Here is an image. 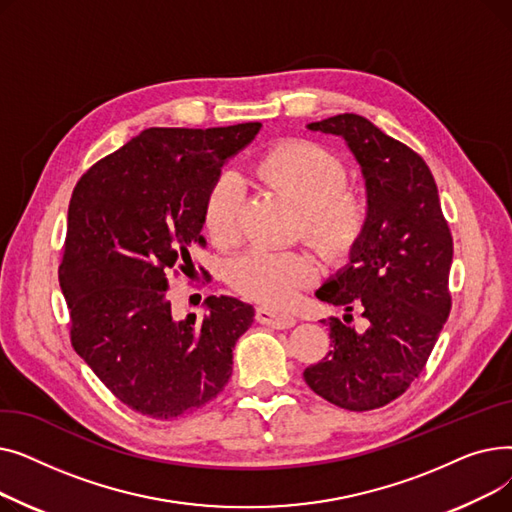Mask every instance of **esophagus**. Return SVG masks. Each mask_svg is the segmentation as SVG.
<instances>
[{"label":"esophagus","instance_id":"34e87169","mask_svg":"<svg viewBox=\"0 0 512 512\" xmlns=\"http://www.w3.org/2000/svg\"><path fill=\"white\" fill-rule=\"evenodd\" d=\"M257 321L267 328H276V330H286V328H292L294 324H297L294 315L272 309V307H265V305L257 307Z\"/></svg>","mask_w":512,"mask_h":512}]
</instances>
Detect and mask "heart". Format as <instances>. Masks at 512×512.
Returning a JSON list of instances; mask_svg holds the SVG:
<instances>
[{
    "instance_id": "obj_1",
    "label": "heart",
    "mask_w": 512,
    "mask_h": 512,
    "mask_svg": "<svg viewBox=\"0 0 512 512\" xmlns=\"http://www.w3.org/2000/svg\"><path fill=\"white\" fill-rule=\"evenodd\" d=\"M257 172L303 205L305 228L326 255L351 251L365 232L367 201L346 186V168L328 149L309 141H284L257 159ZM242 201L245 188L238 174H220L203 209L205 230L215 242L236 238ZM311 276L309 255L265 247L245 253L230 267L232 286L265 307H284Z\"/></svg>"
}]
</instances>
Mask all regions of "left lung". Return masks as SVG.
Returning <instances> with one entry per match:
<instances>
[{"label": "left lung", "instance_id": "obj_1", "mask_svg": "<svg viewBox=\"0 0 512 512\" xmlns=\"http://www.w3.org/2000/svg\"><path fill=\"white\" fill-rule=\"evenodd\" d=\"M334 134L365 178L369 218L351 259L315 297L344 307L324 319L330 353L305 369L309 388L346 411L380 409L423 371L450 313L452 236L427 164L357 114L307 124ZM364 326H352V309Z\"/></svg>", "mask_w": 512, "mask_h": 512}]
</instances>
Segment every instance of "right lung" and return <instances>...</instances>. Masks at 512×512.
I'll return each instance as SVG.
<instances>
[{"instance_id":"right-lung-1","label":"right lung","mask_w":512,"mask_h":512,"mask_svg":"<svg viewBox=\"0 0 512 512\" xmlns=\"http://www.w3.org/2000/svg\"><path fill=\"white\" fill-rule=\"evenodd\" d=\"M259 128H147L74 186L58 272L70 340L107 390L141 415H186L230 380L232 348L255 309L207 297L203 319H176L168 286L172 272L188 276L191 247L205 245L209 188Z\"/></svg>"}]
</instances>
